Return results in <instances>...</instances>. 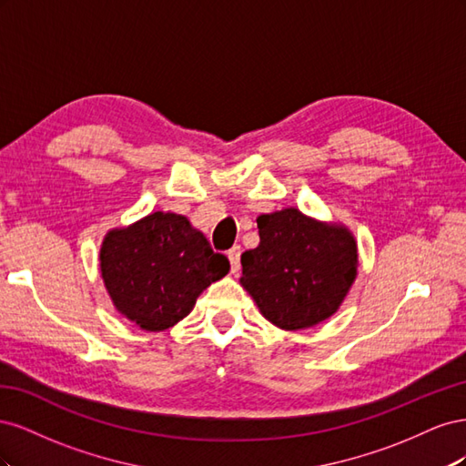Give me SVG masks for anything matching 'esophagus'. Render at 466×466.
<instances>
[{
  "label": "esophagus",
  "instance_id": "34e87169",
  "mask_svg": "<svg viewBox=\"0 0 466 466\" xmlns=\"http://www.w3.org/2000/svg\"><path fill=\"white\" fill-rule=\"evenodd\" d=\"M228 258L231 262V272H238V268H241V247L235 245L228 250Z\"/></svg>",
  "mask_w": 466,
  "mask_h": 466
}]
</instances>
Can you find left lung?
Returning <instances> with one entry per match:
<instances>
[{
    "label": "left lung",
    "mask_w": 466,
    "mask_h": 466,
    "mask_svg": "<svg viewBox=\"0 0 466 466\" xmlns=\"http://www.w3.org/2000/svg\"><path fill=\"white\" fill-rule=\"evenodd\" d=\"M260 245L243 252V288L260 313L286 330L329 319L358 272L351 233L288 208L257 219Z\"/></svg>",
    "instance_id": "left-lung-1"
}]
</instances>
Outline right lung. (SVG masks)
<instances>
[{"instance_id": "1", "label": "right lung", "mask_w": 466, "mask_h": 466, "mask_svg": "<svg viewBox=\"0 0 466 466\" xmlns=\"http://www.w3.org/2000/svg\"><path fill=\"white\" fill-rule=\"evenodd\" d=\"M101 272L118 311L157 332L185 319L211 281L229 272V260L187 218L155 211L105 237Z\"/></svg>"}]
</instances>
